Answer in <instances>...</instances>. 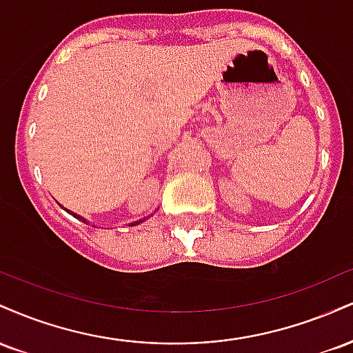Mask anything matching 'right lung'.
<instances>
[{
    "instance_id": "1",
    "label": "right lung",
    "mask_w": 353,
    "mask_h": 353,
    "mask_svg": "<svg viewBox=\"0 0 353 353\" xmlns=\"http://www.w3.org/2000/svg\"><path fill=\"white\" fill-rule=\"evenodd\" d=\"M71 214H72V212H71ZM72 216H74V217H78V219H79V221H84V219H83V217H79V216H78V214H72ZM139 222H143V221H139ZM139 222H132V224H131V225H137V224H139Z\"/></svg>"
}]
</instances>
